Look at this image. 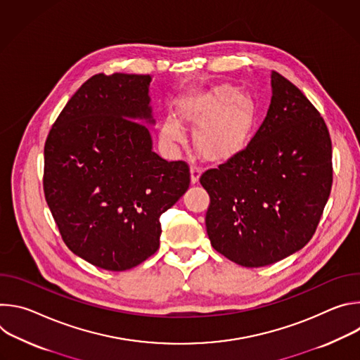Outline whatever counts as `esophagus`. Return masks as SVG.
<instances>
[{
    "mask_svg": "<svg viewBox=\"0 0 360 360\" xmlns=\"http://www.w3.org/2000/svg\"><path fill=\"white\" fill-rule=\"evenodd\" d=\"M200 168L196 165V164H192L191 165V182L192 184H196L199 181V176H200Z\"/></svg>",
    "mask_w": 360,
    "mask_h": 360,
    "instance_id": "esophagus-1",
    "label": "esophagus"
}]
</instances>
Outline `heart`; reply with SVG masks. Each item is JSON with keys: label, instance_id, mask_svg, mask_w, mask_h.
Returning <instances> with one entry per match:
<instances>
[{"label": "heart", "instance_id": "b5f03b06", "mask_svg": "<svg viewBox=\"0 0 360 360\" xmlns=\"http://www.w3.org/2000/svg\"><path fill=\"white\" fill-rule=\"evenodd\" d=\"M179 112L188 125L198 128L196 149L203 158L211 161L236 155L249 142L256 122L253 98L229 84L215 85L202 95L184 101ZM162 135L171 142L185 139L182 128L174 117L164 121Z\"/></svg>", "mask_w": 360, "mask_h": 360}]
</instances>
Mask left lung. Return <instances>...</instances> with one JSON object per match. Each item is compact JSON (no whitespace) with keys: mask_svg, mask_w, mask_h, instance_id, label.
Here are the masks:
<instances>
[{"mask_svg":"<svg viewBox=\"0 0 360 360\" xmlns=\"http://www.w3.org/2000/svg\"><path fill=\"white\" fill-rule=\"evenodd\" d=\"M268 114L246 148L200 176L215 250L240 266L285 259L314 236L333 171L328 127L299 88L272 71Z\"/></svg>","mask_w":360,"mask_h":360,"instance_id":"8db88e82","label":"left lung"}]
</instances>
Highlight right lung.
Segmentation results:
<instances>
[{"mask_svg": "<svg viewBox=\"0 0 360 360\" xmlns=\"http://www.w3.org/2000/svg\"><path fill=\"white\" fill-rule=\"evenodd\" d=\"M150 75L96 74L71 96L44 148V192L65 245L105 271L160 248V217L189 188L184 161L152 150Z\"/></svg>", "mask_w": 360, "mask_h": 360, "instance_id": "1", "label": "right lung"}]
</instances>
